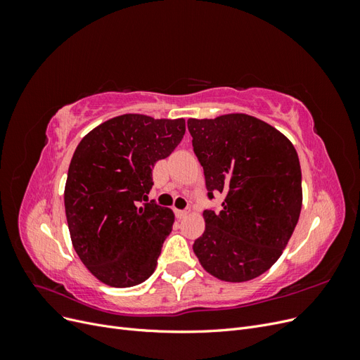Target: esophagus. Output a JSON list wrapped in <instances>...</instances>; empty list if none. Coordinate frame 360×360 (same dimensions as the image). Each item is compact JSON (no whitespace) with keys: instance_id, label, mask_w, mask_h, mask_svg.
Instances as JSON below:
<instances>
[{"instance_id":"obj_1","label":"esophagus","mask_w":360,"mask_h":360,"mask_svg":"<svg viewBox=\"0 0 360 360\" xmlns=\"http://www.w3.org/2000/svg\"><path fill=\"white\" fill-rule=\"evenodd\" d=\"M189 213H191V207H186L184 210H176V214H177V217H180V219L181 217H186Z\"/></svg>"}]
</instances>
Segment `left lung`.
<instances>
[{"instance_id":"left-lung-1","label":"left lung","mask_w":360,"mask_h":360,"mask_svg":"<svg viewBox=\"0 0 360 360\" xmlns=\"http://www.w3.org/2000/svg\"><path fill=\"white\" fill-rule=\"evenodd\" d=\"M207 195L222 193L221 212L204 210L193 243L201 266L226 282L250 281L274 266L297 225L302 171L297 151L279 130L252 115L189 118Z\"/></svg>"}]
</instances>
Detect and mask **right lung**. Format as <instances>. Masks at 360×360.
<instances>
[{"instance_id":"1","label":"right lung","mask_w":360,"mask_h":360,"mask_svg":"<svg viewBox=\"0 0 360 360\" xmlns=\"http://www.w3.org/2000/svg\"><path fill=\"white\" fill-rule=\"evenodd\" d=\"M186 132L183 118L143 114L114 117L76 147L64 188L72 245L103 284L126 288L153 274L174 213L147 201L151 168L168 158Z\"/></svg>"}]
</instances>
